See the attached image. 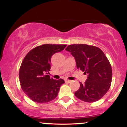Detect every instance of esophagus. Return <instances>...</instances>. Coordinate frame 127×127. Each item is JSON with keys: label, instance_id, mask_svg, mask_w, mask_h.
Returning <instances> with one entry per match:
<instances>
[{"label": "esophagus", "instance_id": "obj_1", "mask_svg": "<svg viewBox=\"0 0 127 127\" xmlns=\"http://www.w3.org/2000/svg\"><path fill=\"white\" fill-rule=\"evenodd\" d=\"M65 82L70 83V82H72V81H70V80H65Z\"/></svg>", "mask_w": 127, "mask_h": 127}]
</instances>
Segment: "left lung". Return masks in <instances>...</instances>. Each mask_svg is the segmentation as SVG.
Returning <instances> with one entry per match:
<instances>
[{"label":"left lung","mask_w":127,"mask_h":127,"mask_svg":"<svg viewBox=\"0 0 127 127\" xmlns=\"http://www.w3.org/2000/svg\"><path fill=\"white\" fill-rule=\"evenodd\" d=\"M65 51L75 57L77 68L88 74L84 84L75 93L77 98L93 103L101 98L111 85V65L104 52L98 48L85 44L68 45Z\"/></svg>","instance_id":"1"}]
</instances>
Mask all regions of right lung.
<instances>
[{
    "label": "right lung",
    "mask_w": 127,
    "mask_h": 127,
    "mask_svg": "<svg viewBox=\"0 0 127 127\" xmlns=\"http://www.w3.org/2000/svg\"><path fill=\"white\" fill-rule=\"evenodd\" d=\"M66 45L44 44L37 46L26 55L22 62L19 78L23 91L33 101L45 103L57 96L62 79L55 80L48 75L52 55L63 50Z\"/></svg>",
    "instance_id": "obj_1"
}]
</instances>
